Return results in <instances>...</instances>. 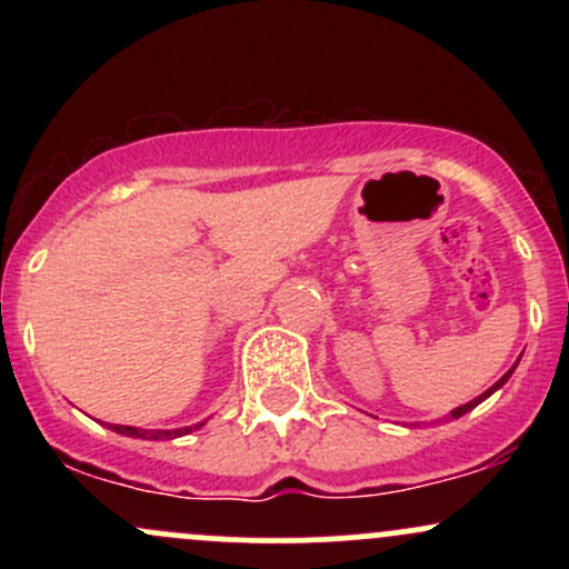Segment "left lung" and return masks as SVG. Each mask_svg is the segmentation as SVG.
Returning a JSON list of instances; mask_svg holds the SVG:
<instances>
[{
  "mask_svg": "<svg viewBox=\"0 0 569 569\" xmlns=\"http://www.w3.org/2000/svg\"><path fill=\"white\" fill-rule=\"evenodd\" d=\"M516 363H519V361H516ZM516 363H513V369H516ZM513 369H508L506 371V375H502L500 377V380L498 382H495L492 385V388H489V390H485V393H481L479 398H473V401H468V403H462V407H457L455 411H452V415H449V417H452V420H457V417H462V415H466V411H471L473 407H479V403L481 401H485V398H489V396H492L495 393V390H500L502 388V385H506L508 382V377H511L513 375Z\"/></svg>",
  "mask_w": 569,
  "mask_h": 569,
  "instance_id": "1",
  "label": "left lung"
}]
</instances>
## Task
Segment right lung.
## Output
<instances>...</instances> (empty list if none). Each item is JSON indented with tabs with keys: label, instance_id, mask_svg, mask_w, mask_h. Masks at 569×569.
<instances>
[{
	"label": "right lung",
	"instance_id": "obj_1",
	"mask_svg": "<svg viewBox=\"0 0 569 569\" xmlns=\"http://www.w3.org/2000/svg\"><path fill=\"white\" fill-rule=\"evenodd\" d=\"M200 426H202V422H198V426H189V428H176V430H141V428H133V426H109V428H112L114 433L130 436V439L160 441V439H179V436L192 433V430H198Z\"/></svg>",
	"mask_w": 569,
	"mask_h": 569
}]
</instances>
